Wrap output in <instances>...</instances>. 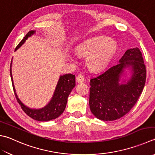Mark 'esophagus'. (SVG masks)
Masks as SVG:
<instances>
[{
    "label": "esophagus",
    "instance_id": "34e87169",
    "mask_svg": "<svg viewBox=\"0 0 155 155\" xmlns=\"http://www.w3.org/2000/svg\"><path fill=\"white\" fill-rule=\"evenodd\" d=\"M84 80H85V79L82 75H79L76 77V81L78 83H82Z\"/></svg>",
    "mask_w": 155,
    "mask_h": 155
}]
</instances>
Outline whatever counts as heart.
<instances>
[{"label":"heart","instance_id":"heart-1","mask_svg":"<svg viewBox=\"0 0 155 155\" xmlns=\"http://www.w3.org/2000/svg\"><path fill=\"white\" fill-rule=\"evenodd\" d=\"M117 44L114 40L103 37L92 38L81 42L75 48V54L86 56V64L93 71L103 69L115 52Z\"/></svg>","mask_w":155,"mask_h":155}]
</instances>
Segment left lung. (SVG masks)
Masks as SVG:
<instances>
[{"instance_id": "obj_1", "label": "left lung", "mask_w": 155, "mask_h": 155, "mask_svg": "<svg viewBox=\"0 0 155 155\" xmlns=\"http://www.w3.org/2000/svg\"><path fill=\"white\" fill-rule=\"evenodd\" d=\"M127 68L129 78L120 83ZM147 70L138 48L125 52L119 63L90 80V109L96 118L103 121L120 119L135 105L144 88Z\"/></svg>"}]
</instances>
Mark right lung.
Here are the masks:
<instances>
[{
    "label": "right lung",
    "mask_w": 155,
    "mask_h": 155,
    "mask_svg": "<svg viewBox=\"0 0 155 155\" xmlns=\"http://www.w3.org/2000/svg\"><path fill=\"white\" fill-rule=\"evenodd\" d=\"M36 31L31 30L28 32L23 38V39L19 42L18 45L15 48V51H17L19 48L24 44L28 38L31 37L32 35L35 34ZM11 66H12V60L11 63L10 68V75L11 81H12V85L13 87L14 93L17 98V101L20 104L21 109H23L27 115L30 117L31 118L34 119V120L39 121H48L57 118L61 114L63 113L65 109L67 102H68V98L73 88L75 86V75L71 74H65L61 75L59 81H58L56 88L54 92L53 96L51 98L50 102L41 109H31L23 104L22 102L19 100L17 96L15 88L12 72H11Z\"/></svg>",
    "instance_id": "right-lung-1"
}]
</instances>
